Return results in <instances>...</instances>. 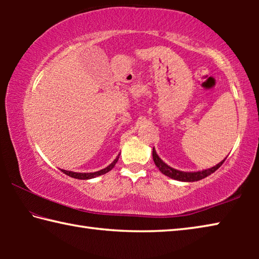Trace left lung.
I'll return each instance as SVG.
<instances>
[{
	"mask_svg": "<svg viewBox=\"0 0 259 259\" xmlns=\"http://www.w3.org/2000/svg\"><path fill=\"white\" fill-rule=\"evenodd\" d=\"M153 160H154L155 165L159 168L160 171L172 179H176V181H181V182H198L200 179H203L205 177L210 176V175L213 174L216 170L223 164V162L225 161V159L222 162H219L218 164L213 165L212 168L202 170V171H196V172H185V171H181V170H176L169 166L166 163H164L163 161L160 159V156L156 154V151L153 148Z\"/></svg>",
	"mask_w": 259,
	"mask_h": 259,
	"instance_id": "obj_1",
	"label": "left lung"
}]
</instances>
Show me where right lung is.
<instances>
[{
    "instance_id": "right-lung-1",
    "label": "right lung",
    "mask_w": 259,
    "mask_h": 259,
    "mask_svg": "<svg viewBox=\"0 0 259 259\" xmlns=\"http://www.w3.org/2000/svg\"><path fill=\"white\" fill-rule=\"evenodd\" d=\"M120 155L116 156V159L114 160L111 164L108 166H106L105 169L99 170V171H96V172H74V171H68V170H64L61 169V171H63L65 175H67L69 177H73V178H76V179H91V178H96L100 176V175H105L106 172H108L109 170H112L114 168V165L116 164L117 160H119Z\"/></svg>"
}]
</instances>
